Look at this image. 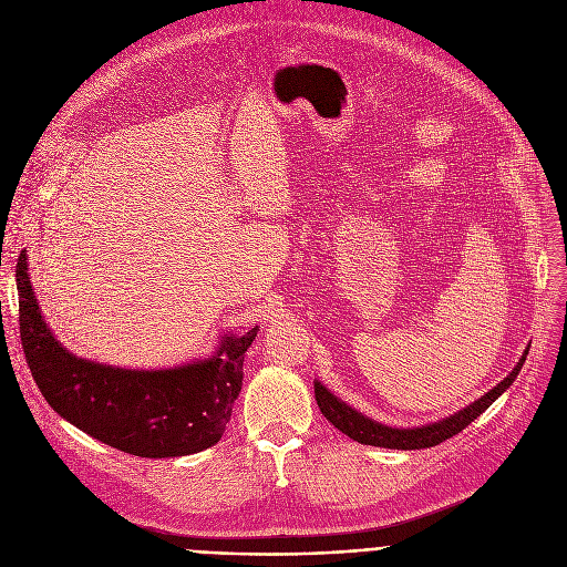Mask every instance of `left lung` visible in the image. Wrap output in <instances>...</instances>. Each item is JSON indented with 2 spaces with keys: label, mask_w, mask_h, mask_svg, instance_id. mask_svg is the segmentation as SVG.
Returning <instances> with one entry per match:
<instances>
[{
  "label": "left lung",
  "mask_w": 567,
  "mask_h": 567,
  "mask_svg": "<svg viewBox=\"0 0 567 567\" xmlns=\"http://www.w3.org/2000/svg\"><path fill=\"white\" fill-rule=\"evenodd\" d=\"M527 352H529V348L523 352L516 368L498 385H494L487 394H482L477 401L468 403L466 409L453 413L446 420H440V422L426 424V426H417V429H392V426L379 424V422L361 415L352 406H348L346 401H341L337 394H332L320 381H313V394H316L320 413L326 415L341 433H346L348 437H352L359 444H370V446H381V449H401V451L429 449V446H437L444 440L457 435L473 420H477L484 411H487L492 403L516 381V377L527 359Z\"/></svg>",
  "instance_id": "left-lung-1"
}]
</instances>
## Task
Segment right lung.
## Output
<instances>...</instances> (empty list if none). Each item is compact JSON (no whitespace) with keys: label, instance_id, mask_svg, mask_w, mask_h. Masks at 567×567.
I'll return each mask as SVG.
<instances>
[{"label":"right lung","instance_id":"right-lung-1","mask_svg":"<svg viewBox=\"0 0 567 567\" xmlns=\"http://www.w3.org/2000/svg\"><path fill=\"white\" fill-rule=\"evenodd\" d=\"M20 339L49 406L94 440L138 457H179L219 442L241 390V365L258 328L224 334L213 357L164 370H127L78 359L51 334L18 260Z\"/></svg>","mask_w":567,"mask_h":567}]
</instances>
